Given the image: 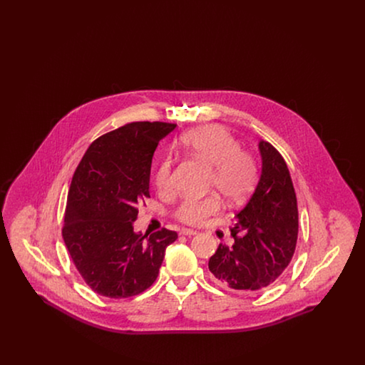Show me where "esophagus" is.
Returning a JSON list of instances; mask_svg holds the SVG:
<instances>
[{"label":"esophagus","mask_w":365,"mask_h":365,"mask_svg":"<svg viewBox=\"0 0 365 365\" xmlns=\"http://www.w3.org/2000/svg\"><path fill=\"white\" fill-rule=\"evenodd\" d=\"M180 235H186V237L197 235V231H195V230H191V228H182V230H180Z\"/></svg>","instance_id":"1"}]
</instances>
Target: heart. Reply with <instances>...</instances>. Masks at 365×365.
<instances>
[{
    "mask_svg": "<svg viewBox=\"0 0 365 365\" xmlns=\"http://www.w3.org/2000/svg\"><path fill=\"white\" fill-rule=\"evenodd\" d=\"M182 146L210 168L209 187L216 189L227 201H241L253 190L259 174L257 161L253 155L241 149L240 140L226 127L208 124L191 130L183 135ZM153 182L161 192L173 190V160L170 157L158 161ZM219 209L220 201L216 194L205 198L187 197L175 209L174 217L185 225L198 226Z\"/></svg>",
    "mask_w": 365,
    "mask_h": 365,
    "instance_id": "obj_1",
    "label": "heart"
}]
</instances>
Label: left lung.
<instances>
[{"label": "left lung", "instance_id": "obj_1", "mask_svg": "<svg viewBox=\"0 0 365 365\" xmlns=\"http://www.w3.org/2000/svg\"><path fill=\"white\" fill-rule=\"evenodd\" d=\"M261 175L257 187L231 227L235 243L219 245L209 259L210 279L223 289L253 293L283 274L294 255L298 209L284 158L260 140Z\"/></svg>", "mask_w": 365, "mask_h": 365}]
</instances>
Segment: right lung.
Returning <instances> with one entry per match:
<instances>
[{
	"label": "right lung",
	"instance_id": "obj_1",
	"mask_svg": "<svg viewBox=\"0 0 365 365\" xmlns=\"http://www.w3.org/2000/svg\"><path fill=\"white\" fill-rule=\"evenodd\" d=\"M173 123H128L96 139L72 176L63 240L81 277L96 293L127 298L156 280L178 234L135 232L138 207L149 198L152 158Z\"/></svg>",
	"mask_w": 365,
	"mask_h": 365
}]
</instances>
